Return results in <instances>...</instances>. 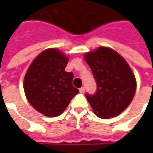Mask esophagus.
Listing matches in <instances>:
<instances>
[{
	"instance_id": "34e87169",
	"label": "esophagus",
	"mask_w": 153,
	"mask_h": 153,
	"mask_svg": "<svg viewBox=\"0 0 153 153\" xmlns=\"http://www.w3.org/2000/svg\"><path fill=\"white\" fill-rule=\"evenodd\" d=\"M79 92L81 93H84V92H85V88H84L83 87H82V88H79Z\"/></svg>"
}]
</instances>
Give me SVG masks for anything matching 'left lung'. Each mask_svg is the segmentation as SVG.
Here are the masks:
<instances>
[{"instance_id":"obj_1","label":"left lung","mask_w":153,"mask_h":153,"mask_svg":"<svg viewBox=\"0 0 153 153\" xmlns=\"http://www.w3.org/2000/svg\"><path fill=\"white\" fill-rule=\"evenodd\" d=\"M84 59L92 70L97 88L86 97L93 112L102 119L115 117L130 104L136 91V79L128 63L115 51L100 47Z\"/></svg>"}]
</instances>
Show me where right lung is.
<instances>
[{
  "label": "right lung",
  "mask_w": 153,
  "mask_h": 153,
  "mask_svg": "<svg viewBox=\"0 0 153 153\" xmlns=\"http://www.w3.org/2000/svg\"><path fill=\"white\" fill-rule=\"evenodd\" d=\"M68 58L50 48L38 55L27 70L24 89L35 110L49 117L61 115L79 89L73 86L74 74L65 69Z\"/></svg>",
  "instance_id": "add662e5"
}]
</instances>
